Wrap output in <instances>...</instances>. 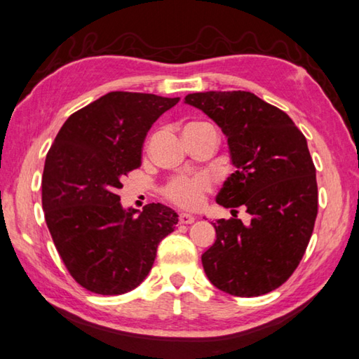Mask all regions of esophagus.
Instances as JSON below:
<instances>
[{
  "label": "esophagus",
  "instance_id": "34e87169",
  "mask_svg": "<svg viewBox=\"0 0 359 359\" xmlns=\"http://www.w3.org/2000/svg\"><path fill=\"white\" fill-rule=\"evenodd\" d=\"M179 222L180 224H191V222H194V216L189 215V213H180L179 215Z\"/></svg>",
  "mask_w": 359,
  "mask_h": 359
}]
</instances>
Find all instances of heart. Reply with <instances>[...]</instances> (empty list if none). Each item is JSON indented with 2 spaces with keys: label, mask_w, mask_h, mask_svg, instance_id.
<instances>
[{
  "label": "heart",
  "mask_w": 359,
  "mask_h": 359,
  "mask_svg": "<svg viewBox=\"0 0 359 359\" xmlns=\"http://www.w3.org/2000/svg\"><path fill=\"white\" fill-rule=\"evenodd\" d=\"M212 188L213 180L207 174H179L166 182L161 193L175 205L194 210L202 205L205 196L212 191Z\"/></svg>",
  "instance_id": "heart-1"
}]
</instances>
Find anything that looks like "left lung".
Wrapping results in <instances>:
<instances>
[{
  "mask_svg": "<svg viewBox=\"0 0 359 359\" xmlns=\"http://www.w3.org/2000/svg\"><path fill=\"white\" fill-rule=\"evenodd\" d=\"M185 102L219 126L236 168L216 198L233 217L213 224L216 241L203 252V271L231 296H263L297 269L318 216L306 138L283 110L250 91L191 93ZM238 206L250 213L249 224L237 219Z\"/></svg>",
  "mask_w": 359,
  "mask_h": 359,
  "instance_id": "1",
  "label": "left lung"
}]
</instances>
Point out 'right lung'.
<instances>
[{"instance_id":"right-lung-1","label":"right lung","mask_w":359,"mask_h":359,"mask_svg":"<svg viewBox=\"0 0 359 359\" xmlns=\"http://www.w3.org/2000/svg\"><path fill=\"white\" fill-rule=\"evenodd\" d=\"M180 97L110 91L74 111L46 154L41 205L55 249L77 283L119 296L149 273L158 243L177 213L161 203L143 212L119 203L123 179L142 165L147 130Z\"/></svg>"}]
</instances>
